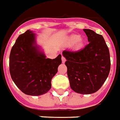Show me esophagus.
<instances>
[{
	"instance_id": "esophagus-1",
	"label": "esophagus",
	"mask_w": 120,
	"mask_h": 120,
	"mask_svg": "<svg viewBox=\"0 0 120 120\" xmlns=\"http://www.w3.org/2000/svg\"><path fill=\"white\" fill-rule=\"evenodd\" d=\"M62 62L63 63H65V61H66V59H65V57H64V56H62Z\"/></svg>"
}]
</instances>
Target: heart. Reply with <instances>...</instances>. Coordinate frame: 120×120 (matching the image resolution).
I'll use <instances>...</instances> for the list:
<instances>
[{"label": "heart", "instance_id": "b5f03b06", "mask_svg": "<svg viewBox=\"0 0 120 120\" xmlns=\"http://www.w3.org/2000/svg\"><path fill=\"white\" fill-rule=\"evenodd\" d=\"M80 39V36L78 35H73L70 37L69 38V40L71 42H76L77 41V44H76V48H80L82 46V40Z\"/></svg>", "mask_w": 120, "mask_h": 120}]
</instances>
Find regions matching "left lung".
Instances as JSON below:
<instances>
[{"mask_svg": "<svg viewBox=\"0 0 120 120\" xmlns=\"http://www.w3.org/2000/svg\"><path fill=\"white\" fill-rule=\"evenodd\" d=\"M89 44L78 51L66 49L67 75L71 89L80 94H91L101 87L110 70L108 46L102 35L91 29H83Z\"/></svg>", "mask_w": 120, "mask_h": 120, "instance_id": "left-lung-1", "label": "left lung"}]
</instances>
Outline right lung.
Wrapping results in <instances>:
<instances>
[{"label":"right lung","instance_id":"right-lung-1","mask_svg":"<svg viewBox=\"0 0 120 120\" xmlns=\"http://www.w3.org/2000/svg\"><path fill=\"white\" fill-rule=\"evenodd\" d=\"M35 35L30 30L20 34L10 54V73L12 80L26 95L38 96L46 93L52 79L61 64V55L53 59L46 58L34 46Z\"/></svg>","mask_w":120,"mask_h":120}]
</instances>
